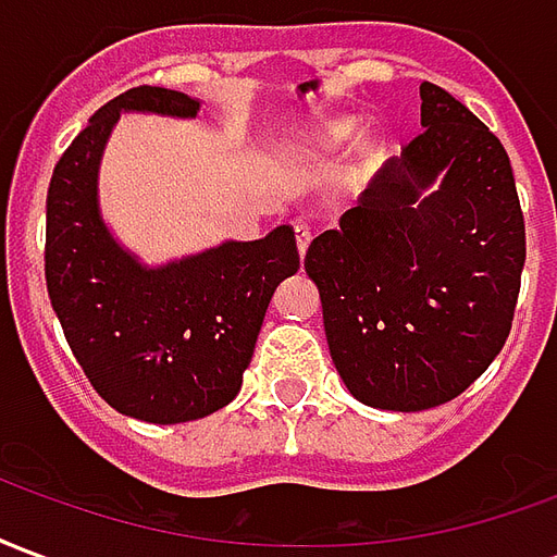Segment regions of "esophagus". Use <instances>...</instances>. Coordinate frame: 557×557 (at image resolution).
<instances>
[{
    "label": "esophagus",
    "mask_w": 557,
    "mask_h": 557,
    "mask_svg": "<svg viewBox=\"0 0 557 557\" xmlns=\"http://www.w3.org/2000/svg\"><path fill=\"white\" fill-rule=\"evenodd\" d=\"M310 238H313V235H310V230H307V226H295V242H298V253H307V247H310Z\"/></svg>",
    "instance_id": "1"
}]
</instances>
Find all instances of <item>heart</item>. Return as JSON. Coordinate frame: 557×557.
<instances>
[{
  "label": "heart",
  "instance_id": "obj_1",
  "mask_svg": "<svg viewBox=\"0 0 557 557\" xmlns=\"http://www.w3.org/2000/svg\"><path fill=\"white\" fill-rule=\"evenodd\" d=\"M349 137V125H327L325 131H319L313 137V146L319 151H334V148Z\"/></svg>",
  "mask_w": 557,
  "mask_h": 557
}]
</instances>
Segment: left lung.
Wrapping results in <instances>:
<instances>
[{"label": "left lung", "instance_id": "left-lung-1", "mask_svg": "<svg viewBox=\"0 0 557 557\" xmlns=\"http://www.w3.org/2000/svg\"><path fill=\"white\" fill-rule=\"evenodd\" d=\"M420 127L304 259L339 379L387 411L450 403L486 373L525 265V220L498 137L432 83H420Z\"/></svg>", "mask_w": 557, "mask_h": 557}]
</instances>
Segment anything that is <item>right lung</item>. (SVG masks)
Returning a JSON list of instances; mask_svg holds the SVG:
<instances>
[{
	"label": "right lung",
	"instance_id": "right-lung-1",
	"mask_svg": "<svg viewBox=\"0 0 557 557\" xmlns=\"http://www.w3.org/2000/svg\"><path fill=\"white\" fill-rule=\"evenodd\" d=\"M199 98L137 86L103 103L47 190V292L74 358L115 411L184 423L242 391L271 295L301 259L292 226L146 265L101 214L98 175L122 113L196 119Z\"/></svg>",
	"mask_w": 557,
	"mask_h": 557
}]
</instances>
